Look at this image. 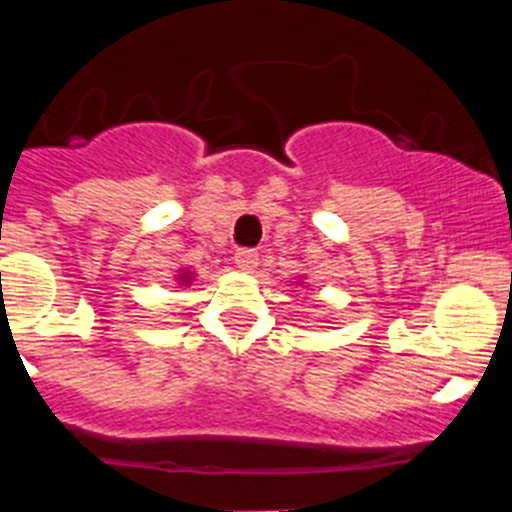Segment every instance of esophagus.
<instances>
[{
  "instance_id": "34e87169",
  "label": "esophagus",
  "mask_w": 512,
  "mask_h": 512,
  "mask_svg": "<svg viewBox=\"0 0 512 512\" xmlns=\"http://www.w3.org/2000/svg\"><path fill=\"white\" fill-rule=\"evenodd\" d=\"M235 264L243 271H253L259 266V253H256V248H238L235 251Z\"/></svg>"
}]
</instances>
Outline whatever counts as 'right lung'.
<instances>
[{
	"label": "right lung",
	"instance_id": "add662e5",
	"mask_svg": "<svg viewBox=\"0 0 512 512\" xmlns=\"http://www.w3.org/2000/svg\"><path fill=\"white\" fill-rule=\"evenodd\" d=\"M189 279H192V277H189V271H184L182 277H179V282H187L189 284Z\"/></svg>",
	"mask_w": 512,
	"mask_h": 512
}]
</instances>
